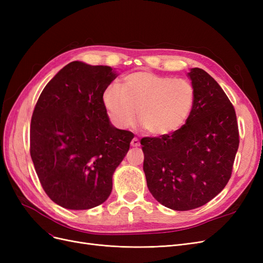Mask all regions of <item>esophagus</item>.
<instances>
[{
  "label": "esophagus",
  "instance_id": "34e87169",
  "mask_svg": "<svg viewBox=\"0 0 263 263\" xmlns=\"http://www.w3.org/2000/svg\"><path fill=\"white\" fill-rule=\"evenodd\" d=\"M130 145L133 146V147H138L139 145H140V141H139V139L138 138H136L135 137L133 140H132V142H130Z\"/></svg>",
  "mask_w": 263,
  "mask_h": 263
}]
</instances>
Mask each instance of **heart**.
I'll return each instance as SVG.
<instances>
[{"mask_svg":"<svg viewBox=\"0 0 263 263\" xmlns=\"http://www.w3.org/2000/svg\"><path fill=\"white\" fill-rule=\"evenodd\" d=\"M103 105L112 123L126 129L137 117L154 136H168L186 123L195 103L194 86L185 79H173L149 71L125 76L119 85L103 93Z\"/></svg>","mask_w":263,"mask_h":263,"instance_id":"heart-1","label":"heart"}]
</instances>
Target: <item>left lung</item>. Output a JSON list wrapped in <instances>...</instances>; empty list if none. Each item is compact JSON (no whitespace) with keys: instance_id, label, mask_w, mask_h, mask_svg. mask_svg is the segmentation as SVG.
<instances>
[{"instance_id":"8db88e82","label":"left lung","mask_w":263,"mask_h":263,"mask_svg":"<svg viewBox=\"0 0 263 263\" xmlns=\"http://www.w3.org/2000/svg\"><path fill=\"white\" fill-rule=\"evenodd\" d=\"M187 78L195 103L185 125L161 138H142L144 172L150 193L173 211L200 208L227 184L239 146L234 106L214 79L200 68Z\"/></svg>"}]
</instances>
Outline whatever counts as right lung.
Masks as SVG:
<instances>
[{
    "label": "right lung",
    "mask_w": 263,
    "mask_h": 263,
    "mask_svg": "<svg viewBox=\"0 0 263 263\" xmlns=\"http://www.w3.org/2000/svg\"><path fill=\"white\" fill-rule=\"evenodd\" d=\"M108 66L72 61L47 83L30 123V157L51 201L89 210L112 192L113 174L134 134L110 123L103 93L117 77Z\"/></svg>",
    "instance_id": "add662e5"
}]
</instances>
